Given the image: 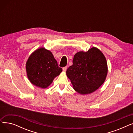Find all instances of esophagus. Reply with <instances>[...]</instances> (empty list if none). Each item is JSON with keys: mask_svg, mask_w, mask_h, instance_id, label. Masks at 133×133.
Wrapping results in <instances>:
<instances>
[{"mask_svg": "<svg viewBox=\"0 0 133 133\" xmlns=\"http://www.w3.org/2000/svg\"><path fill=\"white\" fill-rule=\"evenodd\" d=\"M62 69H63V71L66 72V70H67V67H63Z\"/></svg>", "mask_w": 133, "mask_h": 133, "instance_id": "1", "label": "esophagus"}]
</instances>
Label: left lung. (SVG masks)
Segmentation results:
<instances>
[{
	"label": "left lung",
	"mask_w": 133,
	"mask_h": 133,
	"mask_svg": "<svg viewBox=\"0 0 133 133\" xmlns=\"http://www.w3.org/2000/svg\"><path fill=\"white\" fill-rule=\"evenodd\" d=\"M108 72L105 57L98 48L76 53L73 65L66 71L73 87L80 94H90L98 89L106 80Z\"/></svg>",
	"instance_id": "obj_1"
}]
</instances>
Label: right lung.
Masks as SVG:
<instances>
[{
	"label": "right lung",
	"mask_w": 133,
	"mask_h": 133,
	"mask_svg": "<svg viewBox=\"0 0 133 133\" xmlns=\"http://www.w3.org/2000/svg\"><path fill=\"white\" fill-rule=\"evenodd\" d=\"M26 69L30 82L41 88L48 87L62 71L52 52L44 47L31 54L26 62Z\"/></svg>",
	"instance_id": "1"
}]
</instances>
